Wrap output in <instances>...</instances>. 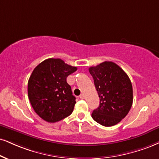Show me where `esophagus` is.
<instances>
[{
	"label": "esophagus",
	"instance_id": "34e87169",
	"mask_svg": "<svg viewBox=\"0 0 159 159\" xmlns=\"http://www.w3.org/2000/svg\"><path fill=\"white\" fill-rule=\"evenodd\" d=\"M80 99H85V95H84L83 93H82V94L80 96Z\"/></svg>",
	"mask_w": 159,
	"mask_h": 159
}]
</instances>
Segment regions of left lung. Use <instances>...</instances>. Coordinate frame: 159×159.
Returning a JSON list of instances; mask_svg holds the SVG:
<instances>
[{
  "label": "left lung",
  "instance_id": "8db88e82",
  "mask_svg": "<svg viewBox=\"0 0 159 159\" xmlns=\"http://www.w3.org/2000/svg\"><path fill=\"white\" fill-rule=\"evenodd\" d=\"M99 97V105L91 116L105 127L118 124L133 104V87L127 74L114 62L105 61L89 68Z\"/></svg>",
  "mask_w": 159,
  "mask_h": 159
}]
</instances>
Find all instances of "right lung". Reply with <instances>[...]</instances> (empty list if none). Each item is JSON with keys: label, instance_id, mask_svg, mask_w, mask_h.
<instances>
[{"label": "right lung", "instance_id": "add662e5", "mask_svg": "<svg viewBox=\"0 0 159 159\" xmlns=\"http://www.w3.org/2000/svg\"><path fill=\"white\" fill-rule=\"evenodd\" d=\"M76 70L54 58L47 59L34 68L28 82V96L40 118L54 123L71 114L76 98L66 78Z\"/></svg>", "mask_w": 159, "mask_h": 159}]
</instances>
